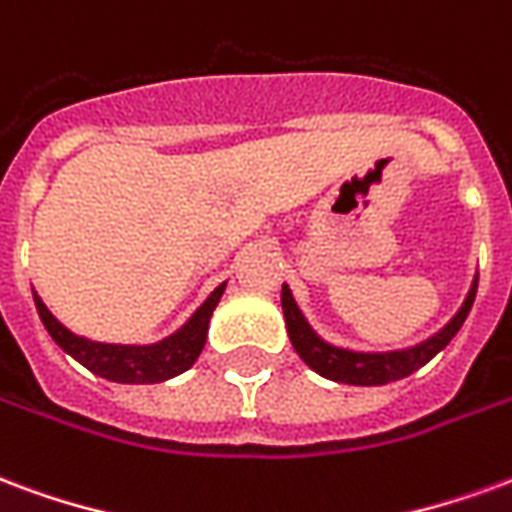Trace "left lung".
<instances>
[{
    "mask_svg": "<svg viewBox=\"0 0 512 512\" xmlns=\"http://www.w3.org/2000/svg\"><path fill=\"white\" fill-rule=\"evenodd\" d=\"M475 294L477 275L472 278V286H469L461 308L450 316V322L442 324L425 341L401 346V349H384V352H363V349H349V346L324 341L322 335L313 330L311 322L305 319V313L294 300L289 283H283L281 305L286 330H289V341H292L294 352L302 357V363L308 365L311 371L330 379V382L376 387V384H390L412 376L417 368H423L431 357L442 352L447 343L453 341L455 333L461 330V324L466 322V316L472 311V302H475Z\"/></svg>",
    "mask_w": 512,
    "mask_h": 512,
    "instance_id": "left-lung-1",
    "label": "left lung"
}]
</instances>
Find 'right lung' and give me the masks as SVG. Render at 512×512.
<instances>
[{
	"mask_svg": "<svg viewBox=\"0 0 512 512\" xmlns=\"http://www.w3.org/2000/svg\"><path fill=\"white\" fill-rule=\"evenodd\" d=\"M223 292H226V283H220L218 289L201 302L177 333L166 335V338H160L155 343L92 341V338H84V335L67 330L65 324L48 311L46 302L40 300V294L35 289H32V297H35V308L40 313V322L46 324L48 335L76 363L89 368L95 376H103L108 382L158 384L185 374L190 365L199 360L201 349L207 343L212 311L218 308Z\"/></svg>",
	"mask_w": 512,
	"mask_h": 512,
	"instance_id": "1",
	"label": "right lung"
}]
</instances>
